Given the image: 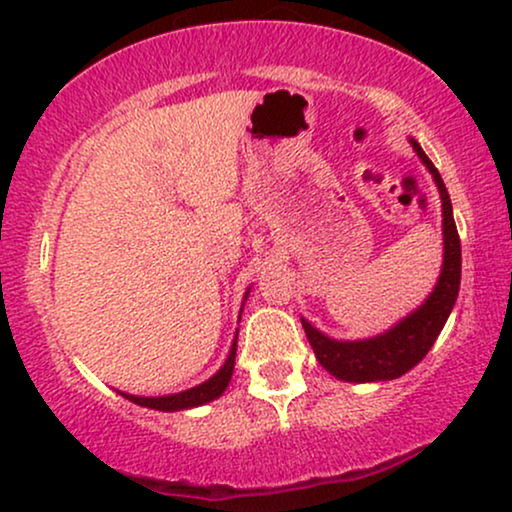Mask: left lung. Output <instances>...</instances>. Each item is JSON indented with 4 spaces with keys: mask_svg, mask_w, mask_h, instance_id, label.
I'll use <instances>...</instances> for the list:
<instances>
[{
    "mask_svg": "<svg viewBox=\"0 0 512 512\" xmlns=\"http://www.w3.org/2000/svg\"><path fill=\"white\" fill-rule=\"evenodd\" d=\"M411 145L423 159V164L433 174L437 190L442 197V235H444V263L440 280H437L433 294L426 298L421 308L414 310L409 317H404L400 324L386 334L367 338V341H334L324 336L310 322H303L305 336L313 345L317 362L322 364L329 374H334L341 381L350 383H369V381H393L414 369L433 343L440 336V331L447 322V317L454 308L456 296H459L461 284V240L459 230L454 223V211H451L449 192L444 188V181L435 164L430 162L426 152L421 150L414 138Z\"/></svg>",
    "mask_w": 512,
    "mask_h": 512,
    "instance_id": "1",
    "label": "left lung"
}]
</instances>
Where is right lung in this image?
Here are the masks:
<instances>
[{
	"label": "right lung",
	"instance_id": "obj_1",
	"mask_svg": "<svg viewBox=\"0 0 512 512\" xmlns=\"http://www.w3.org/2000/svg\"><path fill=\"white\" fill-rule=\"evenodd\" d=\"M235 355H237V343H232L228 360L221 369L216 371L209 381H204L202 386H195L190 390H183V393L176 395H167V397H138V395H126L122 393L126 400L141 404V407L148 409H159V411H181V409H190V407H199V404H207L211 400H216L218 395L228 388L230 378H232V369H235Z\"/></svg>",
	"mask_w": 512,
	"mask_h": 512
}]
</instances>
